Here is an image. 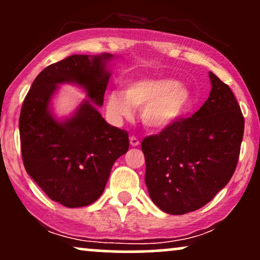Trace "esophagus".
Here are the masks:
<instances>
[{
  "mask_svg": "<svg viewBox=\"0 0 260 260\" xmlns=\"http://www.w3.org/2000/svg\"><path fill=\"white\" fill-rule=\"evenodd\" d=\"M129 143H131V145H132V147H138L139 139L137 138V137L132 136V137H129Z\"/></svg>",
  "mask_w": 260,
  "mask_h": 260,
  "instance_id": "1",
  "label": "esophagus"
}]
</instances>
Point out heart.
<instances>
[{
    "instance_id": "heart-1",
    "label": "heart",
    "mask_w": 260,
    "mask_h": 260,
    "mask_svg": "<svg viewBox=\"0 0 260 260\" xmlns=\"http://www.w3.org/2000/svg\"><path fill=\"white\" fill-rule=\"evenodd\" d=\"M193 94L187 85L171 78H139L126 84L124 92L107 94L110 117L121 121L132 115L133 107L142 109L140 118L149 129L161 131L174 126L189 111Z\"/></svg>"
}]
</instances>
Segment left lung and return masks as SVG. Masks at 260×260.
<instances>
[{"label":"left lung","mask_w":260,"mask_h":260,"mask_svg":"<svg viewBox=\"0 0 260 260\" xmlns=\"http://www.w3.org/2000/svg\"><path fill=\"white\" fill-rule=\"evenodd\" d=\"M211 91L193 116L143 139L151 201L172 215L204 207L234 175L244 118L228 84L209 72Z\"/></svg>","instance_id":"obj_1"}]
</instances>
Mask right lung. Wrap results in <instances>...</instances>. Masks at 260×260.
<instances>
[{
  "label": "right lung",
  "mask_w": 260,
  "mask_h": 260,
  "mask_svg": "<svg viewBox=\"0 0 260 260\" xmlns=\"http://www.w3.org/2000/svg\"><path fill=\"white\" fill-rule=\"evenodd\" d=\"M101 55H72L47 66L32 82L19 116L22 159L28 175L53 202L67 208L91 204L103 194L112 165L129 148L126 131L110 126L91 102L73 118L56 121L48 110L58 84L82 86L101 106L109 83L107 62Z\"/></svg>",
  "instance_id": "1"
}]
</instances>
